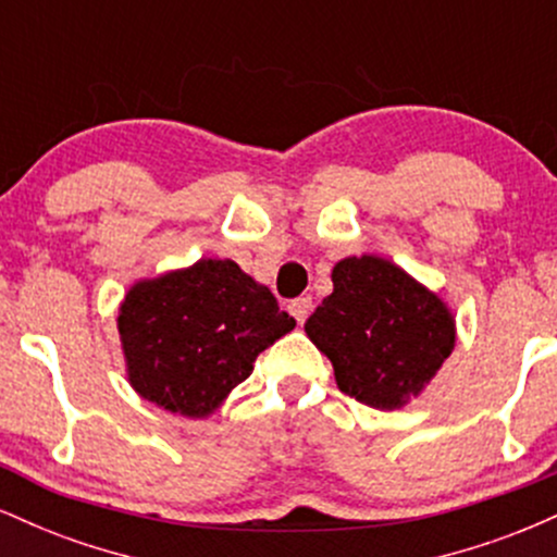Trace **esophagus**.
<instances>
[{
    "label": "esophagus",
    "mask_w": 557,
    "mask_h": 557,
    "mask_svg": "<svg viewBox=\"0 0 557 557\" xmlns=\"http://www.w3.org/2000/svg\"><path fill=\"white\" fill-rule=\"evenodd\" d=\"M287 309H290V314L296 317L298 324H304L306 319H309V314H311V298L309 296H300L296 300H290V306H287Z\"/></svg>",
    "instance_id": "1"
}]
</instances>
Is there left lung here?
Here are the masks:
<instances>
[{"instance_id":"left-lung-1","label":"left lung","mask_w":557,"mask_h":557,"mask_svg":"<svg viewBox=\"0 0 557 557\" xmlns=\"http://www.w3.org/2000/svg\"><path fill=\"white\" fill-rule=\"evenodd\" d=\"M332 285L306 322V335L332 361L345 395L372 408H400L450 356V311L380 257L337 261Z\"/></svg>"}]
</instances>
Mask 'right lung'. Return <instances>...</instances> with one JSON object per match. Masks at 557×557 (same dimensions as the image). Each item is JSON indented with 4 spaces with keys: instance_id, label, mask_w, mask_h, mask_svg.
Masks as SVG:
<instances>
[{
    "instance_id": "obj_1",
    "label": "right lung",
    "mask_w": 557,
    "mask_h": 557,
    "mask_svg": "<svg viewBox=\"0 0 557 557\" xmlns=\"http://www.w3.org/2000/svg\"><path fill=\"white\" fill-rule=\"evenodd\" d=\"M131 385L183 417H207L296 327L235 261L201 259L133 285L117 317Z\"/></svg>"
}]
</instances>
